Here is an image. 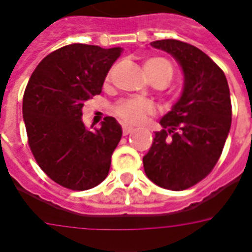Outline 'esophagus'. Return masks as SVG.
Listing matches in <instances>:
<instances>
[{
    "instance_id": "esophagus-1",
    "label": "esophagus",
    "mask_w": 252,
    "mask_h": 252,
    "mask_svg": "<svg viewBox=\"0 0 252 252\" xmlns=\"http://www.w3.org/2000/svg\"><path fill=\"white\" fill-rule=\"evenodd\" d=\"M132 131H133V128H131V126H123V135H124V136H126V135H129V133H132Z\"/></svg>"
}]
</instances>
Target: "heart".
Segmentation results:
<instances>
[{"label": "heart", "mask_w": 252, "mask_h": 252, "mask_svg": "<svg viewBox=\"0 0 252 252\" xmlns=\"http://www.w3.org/2000/svg\"><path fill=\"white\" fill-rule=\"evenodd\" d=\"M144 70L147 77L152 83H164L167 84L171 80L173 74L172 65L168 60L163 57H151L145 60ZM113 111L121 120L126 124H140L144 120L147 115L154 112V108L151 104L139 100H123L117 102Z\"/></svg>", "instance_id": "obj_1"}]
</instances>
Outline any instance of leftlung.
<instances>
[{
  "instance_id": "left-lung-1",
  "label": "left lung",
  "mask_w": 252,
  "mask_h": 252,
  "mask_svg": "<svg viewBox=\"0 0 252 252\" xmlns=\"http://www.w3.org/2000/svg\"><path fill=\"white\" fill-rule=\"evenodd\" d=\"M151 46L172 55L184 73L182 97L160 120L148 154L145 175L159 187L183 191L211 172L231 128V98L224 72L196 46L159 40Z\"/></svg>"
}]
</instances>
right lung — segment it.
I'll return each instance as SVG.
<instances>
[{
	"instance_id": "obj_1",
	"label": "right lung",
	"mask_w": 252,
	"mask_h": 252,
	"mask_svg": "<svg viewBox=\"0 0 252 252\" xmlns=\"http://www.w3.org/2000/svg\"><path fill=\"white\" fill-rule=\"evenodd\" d=\"M120 55L121 48L70 44L46 56L29 79L22 100L28 143L40 168L63 187L85 191L108 176L120 124L107 116L91 131L81 116Z\"/></svg>"
}]
</instances>
